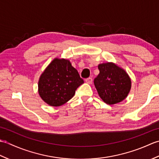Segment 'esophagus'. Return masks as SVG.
Masks as SVG:
<instances>
[{
	"mask_svg": "<svg viewBox=\"0 0 159 159\" xmlns=\"http://www.w3.org/2000/svg\"><path fill=\"white\" fill-rule=\"evenodd\" d=\"M85 82L88 84H92L93 82V79H92V78H88V79H87L85 80Z\"/></svg>",
	"mask_w": 159,
	"mask_h": 159,
	"instance_id": "obj_1",
	"label": "esophagus"
}]
</instances>
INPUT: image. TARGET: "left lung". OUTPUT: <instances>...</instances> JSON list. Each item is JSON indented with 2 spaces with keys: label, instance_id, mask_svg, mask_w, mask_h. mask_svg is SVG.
<instances>
[{
  "label": "left lung",
  "instance_id": "1",
  "mask_svg": "<svg viewBox=\"0 0 159 159\" xmlns=\"http://www.w3.org/2000/svg\"><path fill=\"white\" fill-rule=\"evenodd\" d=\"M98 69L94 85L101 99L111 105L126 98L131 88L130 78L126 71L112 62L99 64Z\"/></svg>",
  "mask_w": 159,
  "mask_h": 159
}]
</instances>
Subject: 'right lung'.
I'll return each mask as SVG.
<instances>
[{"instance_id": "obj_1", "label": "right lung", "mask_w": 159, "mask_h": 159, "mask_svg": "<svg viewBox=\"0 0 159 159\" xmlns=\"http://www.w3.org/2000/svg\"><path fill=\"white\" fill-rule=\"evenodd\" d=\"M83 83L69 60L55 58L40 76L38 92L50 106L59 107L72 98Z\"/></svg>"}]
</instances>
